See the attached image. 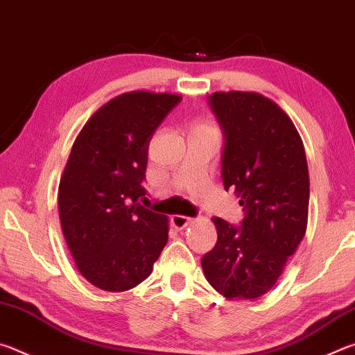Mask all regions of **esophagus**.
Instances as JSON below:
<instances>
[{"label": "esophagus", "mask_w": 355, "mask_h": 355, "mask_svg": "<svg viewBox=\"0 0 355 355\" xmlns=\"http://www.w3.org/2000/svg\"><path fill=\"white\" fill-rule=\"evenodd\" d=\"M171 222H172V225L177 228V230H183V228H186L189 224H192L194 219L186 218V216H182V214H175V216H172V218H171Z\"/></svg>", "instance_id": "obj_1"}]
</instances>
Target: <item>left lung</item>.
I'll use <instances>...</instances> for the list:
<instances>
[{
    "mask_svg": "<svg viewBox=\"0 0 355 355\" xmlns=\"http://www.w3.org/2000/svg\"><path fill=\"white\" fill-rule=\"evenodd\" d=\"M225 135L220 173L244 208L241 227L213 218L218 243L203 274L230 300H254L275 285L304 239L310 180L299 131L288 114L258 92L209 95Z\"/></svg>",
    "mask_w": 355,
    "mask_h": 355,
    "instance_id": "8db88e82",
    "label": "left lung"
}]
</instances>
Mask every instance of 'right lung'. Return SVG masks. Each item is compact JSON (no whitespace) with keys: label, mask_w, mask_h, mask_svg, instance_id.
<instances>
[{"label":"right lung","mask_w":355,"mask_h":355,"mask_svg":"<svg viewBox=\"0 0 355 355\" xmlns=\"http://www.w3.org/2000/svg\"><path fill=\"white\" fill-rule=\"evenodd\" d=\"M182 97L131 91L92 114L71 147L58 191L59 220L78 271L105 291H127L153 271L167 216L141 205L148 144Z\"/></svg>","instance_id":"right-lung-1"}]
</instances>
